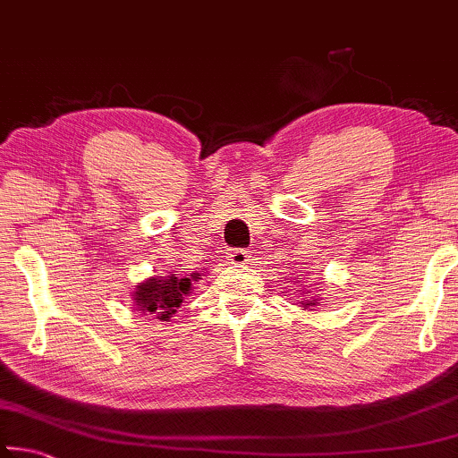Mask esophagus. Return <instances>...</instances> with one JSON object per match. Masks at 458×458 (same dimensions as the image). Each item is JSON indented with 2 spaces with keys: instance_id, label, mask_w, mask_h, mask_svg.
I'll return each instance as SVG.
<instances>
[{
  "instance_id": "esophagus-1",
  "label": "esophagus",
  "mask_w": 458,
  "mask_h": 458,
  "mask_svg": "<svg viewBox=\"0 0 458 458\" xmlns=\"http://www.w3.org/2000/svg\"><path fill=\"white\" fill-rule=\"evenodd\" d=\"M228 254V260L232 262V265H246V260L250 259L248 257V250H242V248H236V250H230V252H226Z\"/></svg>"
}]
</instances>
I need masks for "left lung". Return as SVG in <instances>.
<instances>
[{"mask_svg":"<svg viewBox=\"0 0 458 458\" xmlns=\"http://www.w3.org/2000/svg\"><path fill=\"white\" fill-rule=\"evenodd\" d=\"M301 307H303V311H315L317 307H319L321 299L319 297H311V291L307 289H301Z\"/></svg>","mask_w":458,"mask_h":458,"instance_id":"1","label":"left lung"}]
</instances>
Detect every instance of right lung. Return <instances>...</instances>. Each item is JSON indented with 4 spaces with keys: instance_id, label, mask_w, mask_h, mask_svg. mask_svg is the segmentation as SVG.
Returning <instances> with one entry per match:
<instances>
[{
    "instance_id": "right-lung-1",
    "label": "right lung",
    "mask_w": 458,
    "mask_h": 458,
    "mask_svg": "<svg viewBox=\"0 0 458 458\" xmlns=\"http://www.w3.org/2000/svg\"><path fill=\"white\" fill-rule=\"evenodd\" d=\"M190 293L191 278L169 273L165 276H149L143 283H137L131 301H133L135 313L169 321Z\"/></svg>"
}]
</instances>
